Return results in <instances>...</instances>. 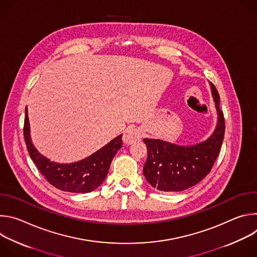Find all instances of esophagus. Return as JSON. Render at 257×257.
I'll use <instances>...</instances> for the list:
<instances>
[{"instance_id":"obj_1","label":"esophagus","mask_w":257,"mask_h":257,"mask_svg":"<svg viewBox=\"0 0 257 257\" xmlns=\"http://www.w3.org/2000/svg\"><path fill=\"white\" fill-rule=\"evenodd\" d=\"M141 138H142V133L137 128H127L123 134V141L125 144H128V145L134 144L135 142L141 140Z\"/></svg>"}]
</instances>
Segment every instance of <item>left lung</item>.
<instances>
[{
  "label": "left lung",
  "mask_w": 257,
  "mask_h": 257,
  "mask_svg": "<svg viewBox=\"0 0 257 257\" xmlns=\"http://www.w3.org/2000/svg\"><path fill=\"white\" fill-rule=\"evenodd\" d=\"M210 88L218 119L213 134L206 141L192 146H180L159 139L143 140L148 148L143 174L158 190H186L209 174L222 148L226 128L224 113L219 108V94L211 82Z\"/></svg>",
  "instance_id": "8db88e82"
}]
</instances>
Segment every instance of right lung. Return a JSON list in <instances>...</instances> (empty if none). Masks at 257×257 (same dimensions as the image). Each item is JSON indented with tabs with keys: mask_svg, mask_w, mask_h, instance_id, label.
<instances>
[{
	"mask_svg": "<svg viewBox=\"0 0 257 257\" xmlns=\"http://www.w3.org/2000/svg\"><path fill=\"white\" fill-rule=\"evenodd\" d=\"M23 134L28 154L46 180L60 190L73 193H87L97 188L106 177L112 160L123 145L122 135H119L80 162L72 164L51 162L36 151L31 142L27 107L25 108Z\"/></svg>",
	"mask_w": 257,
	"mask_h": 257,
	"instance_id": "1",
	"label": "right lung"
}]
</instances>
